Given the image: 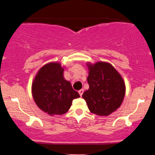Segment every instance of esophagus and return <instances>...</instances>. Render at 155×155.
I'll use <instances>...</instances> for the list:
<instances>
[{
    "label": "esophagus",
    "mask_w": 155,
    "mask_h": 155,
    "mask_svg": "<svg viewBox=\"0 0 155 155\" xmlns=\"http://www.w3.org/2000/svg\"><path fill=\"white\" fill-rule=\"evenodd\" d=\"M83 93H84V89H81V90L79 91V94L81 96H82V95H83Z\"/></svg>",
    "instance_id": "1"
}]
</instances>
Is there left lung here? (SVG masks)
<instances>
[{
	"mask_svg": "<svg viewBox=\"0 0 155 155\" xmlns=\"http://www.w3.org/2000/svg\"><path fill=\"white\" fill-rule=\"evenodd\" d=\"M89 88L82 95L92 113L108 116L121 106L125 94V81L110 63L87 62Z\"/></svg>",
	"mask_w": 155,
	"mask_h": 155,
	"instance_id": "left-lung-1",
	"label": "left lung"
}]
</instances>
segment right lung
Returning <instances> with one entry per match:
<instances>
[{"label":"right lung","mask_w":155,"mask_h":155,"mask_svg":"<svg viewBox=\"0 0 155 155\" xmlns=\"http://www.w3.org/2000/svg\"><path fill=\"white\" fill-rule=\"evenodd\" d=\"M64 68L56 61L47 63L33 79V99L38 108L49 115L64 114L69 110L72 101L80 97L71 83L64 78Z\"/></svg>","instance_id":"obj_1"}]
</instances>
